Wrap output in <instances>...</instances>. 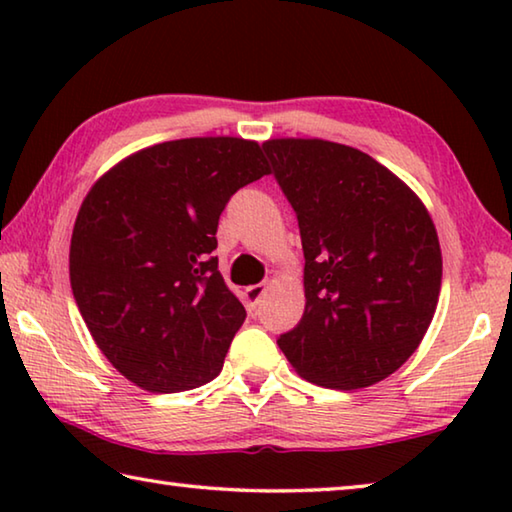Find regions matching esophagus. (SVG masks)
<instances>
[{"label": "esophagus", "mask_w": 512, "mask_h": 512, "mask_svg": "<svg viewBox=\"0 0 512 512\" xmlns=\"http://www.w3.org/2000/svg\"><path fill=\"white\" fill-rule=\"evenodd\" d=\"M264 291H266V284H253V287H248V289L244 291L248 309H255V307H257V302H259V298L264 296Z\"/></svg>", "instance_id": "34e87169"}]
</instances>
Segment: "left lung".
Masks as SVG:
<instances>
[{
  "label": "left lung",
  "mask_w": 512,
  "mask_h": 512,
  "mask_svg": "<svg viewBox=\"0 0 512 512\" xmlns=\"http://www.w3.org/2000/svg\"><path fill=\"white\" fill-rule=\"evenodd\" d=\"M262 149L305 253V314L277 345L311 384H377L418 350L438 305L443 255L427 207L352 146L287 137Z\"/></svg>",
  "instance_id": "1"
}]
</instances>
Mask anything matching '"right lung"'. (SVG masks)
Returning <instances> with one entry per match:
<instances>
[{"mask_svg":"<svg viewBox=\"0 0 512 512\" xmlns=\"http://www.w3.org/2000/svg\"><path fill=\"white\" fill-rule=\"evenodd\" d=\"M257 142L189 137L142 149L101 176L76 216L69 282L94 343L151 393L223 368L246 309L219 273L216 228L237 189L266 176Z\"/></svg>","mask_w":512,"mask_h":512,"instance_id":"right-lung-1","label":"right lung"}]
</instances>
